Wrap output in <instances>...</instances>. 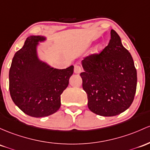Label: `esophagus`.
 Instances as JSON below:
<instances>
[{
  "mask_svg": "<svg viewBox=\"0 0 150 150\" xmlns=\"http://www.w3.org/2000/svg\"><path fill=\"white\" fill-rule=\"evenodd\" d=\"M74 72L75 73H80L82 72V67L81 66L78 65H75V68H74Z\"/></svg>",
  "mask_w": 150,
  "mask_h": 150,
  "instance_id": "esophagus-1",
  "label": "esophagus"
}]
</instances>
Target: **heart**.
Segmentation results:
<instances>
[{"instance_id": "heart-1", "label": "heart", "mask_w": 150, "mask_h": 150, "mask_svg": "<svg viewBox=\"0 0 150 150\" xmlns=\"http://www.w3.org/2000/svg\"><path fill=\"white\" fill-rule=\"evenodd\" d=\"M100 47H97L96 50H100Z\"/></svg>"}]
</instances>
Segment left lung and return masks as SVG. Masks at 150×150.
I'll list each match as a JSON object with an SVG mask.
<instances>
[{
    "instance_id": "1",
    "label": "left lung",
    "mask_w": 150,
    "mask_h": 150,
    "mask_svg": "<svg viewBox=\"0 0 150 150\" xmlns=\"http://www.w3.org/2000/svg\"><path fill=\"white\" fill-rule=\"evenodd\" d=\"M82 63L80 76L90 111L111 117L129 108L136 93L137 70L131 54L114 30L108 45L85 57Z\"/></svg>"
}]
</instances>
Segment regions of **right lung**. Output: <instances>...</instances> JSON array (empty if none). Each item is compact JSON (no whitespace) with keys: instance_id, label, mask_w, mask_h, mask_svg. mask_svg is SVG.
I'll use <instances>...</instances> for the list:
<instances>
[{"instance_id":"1","label":"right lung","mask_w":150,"mask_h":150,"mask_svg":"<svg viewBox=\"0 0 150 150\" xmlns=\"http://www.w3.org/2000/svg\"><path fill=\"white\" fill-rule=\"evenodd\" d=\"M43 37L28 38L16 52L9 71V90L13 103L29 116L44 117L60 108V95L66 89L74 66L54 69L40 62L36 44Z\"/></svg>"}]
</instances>
